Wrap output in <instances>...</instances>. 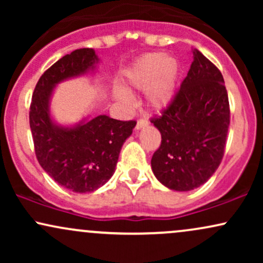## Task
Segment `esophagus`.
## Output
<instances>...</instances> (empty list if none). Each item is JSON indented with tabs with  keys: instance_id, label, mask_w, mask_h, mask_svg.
Here are the masks:
<instances>
[{
	"instance_id": "obj_1",
	"label": "esophagus",
	"mask_w": 263,
	"mask_h": 263,
	"mask_svg": "<svg viewBox=\"0 0 263 263\" xmlns=\"http://www.w3.org/2000/svg\"><path fill=\"white\" fill-rule=\"evenodd\" d=\"M148 120L147 119H141L137 121V125H136V131H140V129L144 128L146 126H148Z\"/></svg>"
}]
</instances>
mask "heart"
<instances>
[{"label": "heart", "instance_id": "heart-1", "mask_svg": "<svg viewBox=\"0 0 263 263\" xmlns=\"http://www.w3.org/2000/svg\"><path fill=\"white\" fill-rule=\"evenodd\" d=\"M180 78V64L176 57L163 53H148L141 57L123 77L127 89L146 91L147 104L153 110L168 107L176 98ZM114 99L123 105H131L132 99L125 90L115 89Z\"/></svg>", "mask_w": 263, "mask_h": 263}]
</instances>
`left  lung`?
<instances>
[{
  "label": "left lung",
  "instance_id": "8db88e82",
  "mask_svg": "<svg viewBox=\"0 0 263 263\" xmlns=\"http://www.w3.org/2000/svg\"><path fill=\"white\" fill-rule=\"evenodd\" d=\"M193 63L172 104L153 126L162 143L151 161L168 189L189 192L215 173L224 156L230 108L224 78L209 59L192 49Z\"/></svg>",
  "mask_w": 263,
  "mask_h": 263
}]
</instances>
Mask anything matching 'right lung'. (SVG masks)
I'll list each match as a JSON object with an SVG mask.
<instances>
[{"mask_svg": "<svg viewBox=\"0 0 263 263\" xmlns=\"http://www.w3.org/2000/svg\"><path fill=\"white\" fill-rule=\"evenodd\" d=\"M99 63L91 48L66 54L41 77L29 111L39 164L59 185L75 193H91L110 180L122 144L136 126V121H120L107 115H86L73 125H60L53 119L50 104L55 87L95 73Z\"/></svg>", "mask_w": 263, "mask_h": 263, "instance_id": "right-lung-1", "label": "right lung"}]
</instances>
